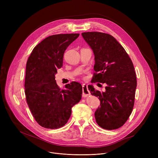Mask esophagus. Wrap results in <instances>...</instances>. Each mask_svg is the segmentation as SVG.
I'll list each match as a JSON object with an SVG mask.
<instances>
[{
    "label": "esophagus",
    "instance_id": "esophagus-1",
    "mask_svg": "<svg viewBox=\"0 0 158 158\" xmlns=\"http://www.w3.org/2000/svg\"><path fill=\"white\" fill-rule=\"evenodd\" d=\"M89 95H90V92L88 90V86L85 84H83L82 85V97H86Z\"/></svg>",
    "mask_w": 158,
    "mask_h": 158
}]
</instances>
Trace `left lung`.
<instances>
[{
	"mask_svg": "<svg viewBox=\"0 0 158 158\" xmlns=\"http://www.w3.org/2000/svg\"><path fill=\"white\" fill-rule=\"evenodd\" d=\"M82 36L95 56V72L92 82L107 85L104 92L88 86L92 95L101 101V106L95 112L96 122L104 129H118L129 118L135 104L137 81L133 63L125 49L111 35L86 32H82Z\"/></svg>",
	"mask_w": 158,
	"mask_h": 158,
	"instance_id": "left-lung-1",
	"label": "left lung"
}]
</instances>
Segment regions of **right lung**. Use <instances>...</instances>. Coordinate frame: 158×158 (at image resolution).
<instances>
[{
  "mask_svg": "<svg viewBox=\"0 0 158 158\" xmlns=\"http://www.w3.org/2000/svg\"><path fill=\"white\" fill-rule=\"evenodd\" d=\"M79 36H50L33 48L28 58L25 94L32 116L41 127L54 129L64 126L72 107L81 99L82 88L79 82L73 81L61 89L55 80L57 69L63 66L64 51Z\"/></svg>",
  "mask_w": 158,
  "mask_h": 158,
  "instance_id": "right-lung-1",
  "label": "right lung"
}]
</instances>
